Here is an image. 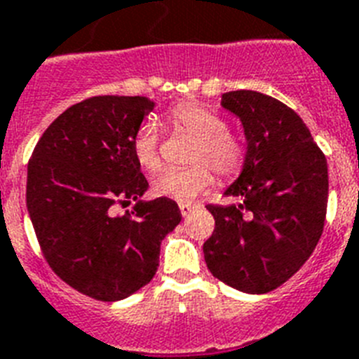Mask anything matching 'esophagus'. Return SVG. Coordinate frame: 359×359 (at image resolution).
<instances>
[{
  "mask_svg": "<svg viewBox=\"0 0 359 359\" xmlns=\"http://www.w3.org/2000/svg\"><path fill=\"white\" fill-rule=\"evenodd\" d=\"M194 203H189V201H183V203H180V211H182V215L183 216H187L189 215V212L192 211V209H194Z\"/></svg>",
  "mask_w": 359,
  "mask_h": 359,
  "instance_id": "1",
  "label": "esophagus"
}]
</instances>
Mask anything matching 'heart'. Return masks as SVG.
Returning <instances> with one entry per match:
<instances>
[{
  "label": "heart",
  "instance_id": "1",
  "mask_svg": "<svg viewBox=\"0 0 359 359\" xmlns=\"http://www.w3.org/2000/svg\"><path fill=\"white\" fill-rule=\"evenodd\" d=\"M170 123L196 137L191 150V167L165 168L154 177L152 192L156 196L189 201L212 183V172L224 180L238 176L248 159V148L236 133L226 130V121L215 109L185 100L170 109ZM132 152L137 165L148 172L161 167L159 135L152 121L139 124L132 139Z\"/></svg>",
  "mask_w": 359,
  "mask_h": 359
}]
</instances>
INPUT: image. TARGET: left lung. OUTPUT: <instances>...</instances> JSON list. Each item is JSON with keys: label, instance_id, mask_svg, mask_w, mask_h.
I'll return each mask as SVG.
<instances>
[{"label": "left lung", "instance_id": "1", "mask_svg": "<svg viewBox=\"0 0 359 359\" xmlns=\"http://www.w3.org/2000/svg\"><path fill=\"white\" fill-rule=\"evenodd\" d=\"M248 139L242 174L226 191L236 205H207L215 231L203 244L207 268L245 293L279 288L321 238L328 167L306 124L292 108L259 91L222 95Z\"/></svg>", "mask_w": 359, "mask_h": 359}]
</instances>
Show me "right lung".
Here are the masks:
<instances>
[{"label": "right lung", "instance_id": "right-lung-1", "mask_svg": "<svg viewBox=\"0 0 359 359\" xmlns=\"http://www.w3.org/2000/svg\"><path fill=\"white\" fill-rule=\"evenodd\" d=\"M154 102L100 95L49 124L27 168V211L41 255L58 277L97 301H121L152 280L161 240L182 222L170 198L148 189L132 139ZM135 201L132 213L114 207Z\"/></svg>", "mask_w": 359, "mask_h": 359}]
</instances>
